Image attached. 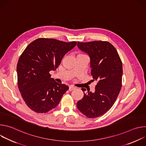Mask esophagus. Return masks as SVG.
I'll use <instances>...</instances> for the list:
<instances>
[{"instance_id":"1","label":"esophagus","mask_w":146,"mask_h":146,"mask_svg":"<svg viewBox=\"0 0 146 146\" xmlns=\"http://www.w3.org/2000/svg\"><path fill=\"white\" fill-rule=\"evenodd\" d=\"M75 88H75L74 86H69V91H73V90H74Z\"/></svg>"}]
</instances>
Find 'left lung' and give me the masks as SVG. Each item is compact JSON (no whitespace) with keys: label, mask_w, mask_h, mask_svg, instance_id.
Here are the masks:
<instances>
[{"label":"left lung","mask_w":146,"mask_h":146,"mask_svg":"<svg viewBox=\"0 0 146 146\" xmlns=\"http://www.w3.org/2000/svg\"><path fill=\"white\" fill-rule=\"evenodd\" d=\"M78 47L87 52L91 59L92 81H96L94 93L81 88L84 96L77 103L78 109L87 117L103 115L113 106L122 87V64L115 48L108 41L81 43Z\"/></svg>","instance_id":"8db88e82"}]
</instances>
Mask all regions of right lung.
<instances>
[{
  "mask_svg": "<svg viewBox=\"0 0 146 146\" xmlns=\"http://www.w3.org/2000/svg\"><path fill=\"white\" fill-rule=\"evenodd\" d=\"M76 44V41L39 38L21 55L17 66L18 86L31 110L46 113L58 105L69 87L51 78L50 72L56 69L62 58Z\"/></svg>",
  "mask_w": 146,
  "mask_h": 146,
  "instance_id": "obj_1",
  "label": "right lung"
}]
</instances>
